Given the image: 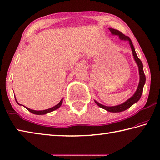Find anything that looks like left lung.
<instances>
[{
	"label": "left lung",
	"mask_w": 160,
	"mask_h": 160,
	"mask_svg": "<svg viewBox=\"0 0 160 160\" xmlns=\"http://www.w3.org/2000/svg\"><path fill=\"white\" fill-rule=\"evenodd\" d=\"M109 31H111V34L112 35H115L119 36V38L122 40H128L129 44H130L131 49L132 51V53H133L134 56V58L136 61L138 67V72H139V76H140V80H139V83H138V88L137 91L135 92L134 95L131 97L129 99H128L127 101L125 102L124 103H122L121 104L117 105V106H114V107H107L104 106V105H102L101 104H99V102L97 101H95V103L97 104L99 107H101L104 109L107 110V111H109V112H113V113H116V112H121V111H125L126 109H128L131 106H132L134 103H136L141 97V95H142L143 92V86L146 83V76L144 74L143 72V63L141 61V60L138 58V56L136 53V52H135L134 47L133 46V44L132 42V40H130V38L128 36L125 35L123 33H122L120 31H118V30L113 29V28H109Z\"/></svg>",
	"instance_id": "8db88e82"
}]
</instances>
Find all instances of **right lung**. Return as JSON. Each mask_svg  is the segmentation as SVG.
<instances>
[{
  "label": "right lung",
  "instance_id": "right-lung-1",
  "mask_svg": "<svg viewBox=\"0 0 160 160\" xmlns=\"http://www.w3.org/2000/svg\"><path fill=\"white\" fill-rule=\"evenodd\" d=\"M15 100H16L17 103L18 104H19V103H18V102L17 101L16 98H15ZM62 100H63V99H62L60 101L59 103H58V104H56V106H54L53 107L50 108H48V109L43 110V111H35V110L31 109V108H28V107H26V109H28V111H29L30 112H31L32 113L37 114V115H44V114H46V113H49V112H52V111L57 109V108H58L60 107L61 106V104H62ZM19 105H22V104H19Z\"/></svg>",
  "mask_w": 160,
  "mask_h": 160
}]
</instances>
